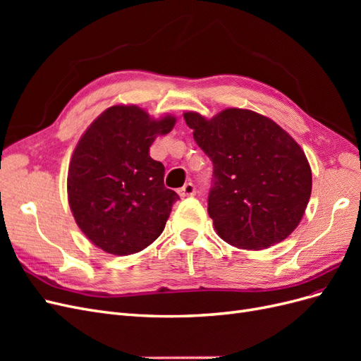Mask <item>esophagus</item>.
<instances>
[{"label":"esophagus","mask_w":361,"mask_h":361,"mask_svg":"<svg viewBox=\"0 0 361 361\" xmlns=\"http://www.w3.org/2000/svg\"><path fill=\"white\" fill-rule=\"evenodd\" d=\"M178 192H179L180 197H191V195H194V194H195V187H194V183H192V182H187V183L183 185L182 188H179V190H178Z\"/></svg>","instance_id":"obj_1"}]
</instances>
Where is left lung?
I'll return each instance as SVG.
<instances>
[{"instance_id":"obj_1","label":"left lung","mask_w":361,"mask_h":361,"mask_svg":"<svg viewBox=\"0 0 361 361\" xmlns=\"http://www.w3.org/2000/svg\"><path fill=\"white\" fill-rule=\"evenodd\" d=\"M195 143L214 166L207 214L223 241L264 250L300 224L312 194L302 149L271 118L227 108L211 120L185 113Z\"/></svg>"}]
</instances>
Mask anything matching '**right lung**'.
<instances>
[{
	"instance_id": "obj_1",
	"label": "right lung",
	"mask_w": 361,
	"mask_h": 361,
	"mask_svg": "<svg viewBox=\"0 0 361 361\" xmlns=\"http://www.w3.org/2000/svg\"><path fill=\"white\" fill-rule=\"evenodd\" d=\"M176 118H152L135 105H114L87 128L68 173L75 221L90 241L116 256L138 253L162 233L179 195L164 185L149 147Z\"/></svg>"
}]
</instances>
